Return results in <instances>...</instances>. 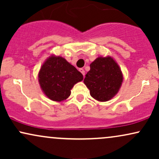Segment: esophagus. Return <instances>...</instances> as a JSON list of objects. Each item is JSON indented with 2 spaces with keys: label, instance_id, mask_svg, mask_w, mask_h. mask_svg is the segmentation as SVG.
<instances>
[{
  "label": "esophagus",
  "instance_id": "obj_1",
  "mask_svg": "<svg viewBox=\"0 0 159 159\" xmlns=\"http://www.w3.org/2000/svg\"><path fill=\"white\" fill-rule=\"evenodd\" d=\"M79 71L81 72V74L83 75L84 76V75H85V71H84V69H79Z\"/></svg>",
  "mask_w": 159,
  "mask_h": 159
}]
</instances>
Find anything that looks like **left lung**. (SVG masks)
Masks as SVG:
<instances>
[{
  "mask_svg": "<svg viewBox=\"0 0 159 159\" xmlns=\"http://www.w3.org/2000/svg\"><path fill=\"white\" fill-rule=\"evenodd\" d=\"M84 83L90 96L98 102H107L116 96L121 87L123 75L119 65L111 56L98 57L90 63Z\"/></svg>",
  "mask_w": 159,
  "mask_h": 159,
  "instance_id": "obj_1",
  "label": "left lung"
}]
</instances>
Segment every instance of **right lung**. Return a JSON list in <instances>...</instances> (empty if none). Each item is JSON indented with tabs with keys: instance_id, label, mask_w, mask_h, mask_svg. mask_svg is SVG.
Here are the masks:
<instances>
[{
	"instance_id": "right-lung-1",
	"label": "right lung",
	"mask_w": 159,
	"mask_h": 159,
	"mask_svg": "<svg viewBox=\"0 0 159 159\" xmlns=\"http://www.w3.org/2000/svg\"><path fill=\"white\" fill-rule=\"evenodd\" d=\"M83 75L61 56L48 57L40 68L38 79L42 90L52 101H64Z\"/></svg>"
}]
</instances>
